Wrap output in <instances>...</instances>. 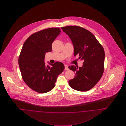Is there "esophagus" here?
Wrapping results in <instances>:
<instances>
[{
  "label": "esophagus",
  "instance_id": "1",
  "mask_svg": "<svg viewBox=\"0 0 126 126\" xmlns=\"http://www.w3.org/2000/svg\"><path fill=\"white\" fill-rule=\"evenodd\" d=\"M65 70H68V66L67 65H65Z\"/></svg>",
  "mask_w": 126,
  "mask_h": 126
}]
</instances>
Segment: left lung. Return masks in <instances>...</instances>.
Here are the masks:
<instances>
[{
    "label": "left lung",
    "mask_w": 126,
    "mask_h": 126,
    "mask_svg": "<svg viewBox=\"0 0 126 126\" xmlns=\"http://www.w3.org/2000/svg\"><path fill=\"white\" fill-rule=\"evenodd\" d=\"M73 43L74 55H79V59L84 61L83 66L68 67L75 72L74 78L69 80L72 88L85 92L93 88L103 75L105 53L103 47L95 36L89 31L78 26L61 27Z\"/></svg>",
    "instance_id": "1"
}]
</instances>
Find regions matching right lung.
<instances>
[{
	"instance_id": "right-lung-1",
	"label": "right lung",
	"mask_w": 126,
	"mask_h": 126,
	"mask_svg": "<svg viewBox=\"0 0 126 126\" xmlns=\"http://www.w3.org/2000/svg\"><path fill=\"white\" fill-rule=\"evenodd\" d=\"M61 32L59 28L45 29L31 35L23 45L18 59L19 68L24 82L35 92L43 93L51 91L58 75L65 69L61 62H48L50 66L44 62L45 54L52 50V43Z\"/></svg>"
}]
</instances>
